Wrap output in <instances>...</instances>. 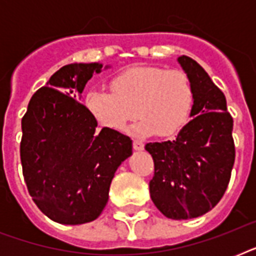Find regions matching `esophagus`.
Wrapping results in <instances>:
<instances>
[{"label":"esophagus","mask_w":256,"mask_h":256,"mask_svg":"<svg viewBox=\"0 0 256 256\" xmlns=\"http://www.w3.org/2000/svg\"><path fill=\"white\" fill-rule=\"evenodd\" d=\"M132 148H134V150H136V152H140V150H144V144L140 140H132Z\"/></svg>","instance_id":"esophagus-1"}]
</instances>
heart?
Returning <instances> with one entry per match:
<instances>
[{
	"mask_svg": "<svg viewBox=\"0 0 256 256\" xmlns=\"http://www.w3.org/2000/svg\"><path fill=\"white\" fill-rule=\"evenodd\" d=\"M85 104L102 126L124 130L140 114L136 132L170 136L186 124L194 106L190 78L178 69L136 68L112 78V90L90 88Z\"/></svg>",
	"mask_w": 256,
	"mask_h": 256,
	"instance_id": "1",
	"label": "heart"
}]
</instances>
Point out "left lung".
<instances>
[{
	"label": "left lung",
	"instance_id": "8db88e82",
	"mask_svg": "<svg viewBox=\"0 0 256 256\" xmlns=\"http://www.w3.org/2000/svg\"><path fill=\"white\" fill-rule=\"evenodd\" d=\"M178 62L194 88L191 120L174 140L148 144L154 160L150 196L170 219H191L206 214L222 199L235 160L232 116L226 96L192 58Z\"/></svg>",
	"mask_w": 256,
	"mask_h": 256
}]
</instances>
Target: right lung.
I'll return each instance as SVG.
<instances>
[{
	"label": "right lung",
	"instance_id": "right-lung-1",
	"mask_svg": "<svg viewBox=\"0 0 256 256\" xmlns=\"http://www.w3.org/2000/svg\"><path fill=\"white\" fill-rule=\"evenodd\" d=\"M102 64H70L34 92L22 118L21 164L34 203L62 224L100 215L116 168L132 154L128 136L104 128L80 102Z\"/></svg>",
	"mask_w": 256,
	"mask_h": 256
}]
</instances>
